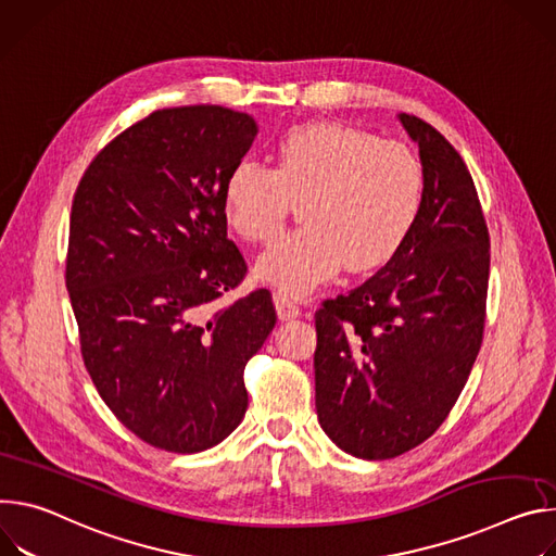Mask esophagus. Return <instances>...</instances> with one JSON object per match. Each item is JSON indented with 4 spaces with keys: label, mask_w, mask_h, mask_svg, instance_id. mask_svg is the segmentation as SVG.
Here are the masks:
<instances>
[{
    "label": "esophagus",
    "mask_w": 556,
    "mask_h": 556,
    "mask_svg": "<svg viewBox=\"0 0 556 556\" xmlns=\"http://www.w3.org/2000/svg\"><path fill=\"white\" fill-rule=\"evenodd\" d=\"M274 304H276V314L280 320H293L300 316V306L285 293V291H276L274 293Z\"/></svg>",
    "instance_id": "34e87169"
}]
</instances>
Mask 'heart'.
I'll return each mask as SVG.
<instances>
[{
  "label": "heart",
  "mask_w": 556,
  "mask_h": 556,
  "mask_svg": "<svg viewBox=\"0 0 556 556\" xmlns=\"http://www.w3.org/2000/svg\"><path fill=\"white\" fill-rule=\"evenodd\" d=\"M424 199L417 154L400 141L342 126L309 123L276 148V169L238 161L227 174V223L247 240H271L291 201L302 227L261 254L256 274L287 295H304L344 267L364 274L389 263L408 240Z\"/></svg>",
  "instance_id": "1"
}]
</instances>
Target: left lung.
Returning a JSON list of instances; mask_svg holds the SVG:
<instances>
[{
	"label": "left lung",
	"mask_w": 556,
	"mask_h": 556,
	"mask_svg": "<svg viewBox=\"0 0 556 556\" xmlns=\"http://www.w3.org/2000/svg\"><path fill=\"white\" fill-rule=\"evenodd\" d=\"M419 148L424 199L402 250L316 314V410L359 459L397 457L457 402L481 346L490 238L472 176L426 121L400 112Z\"/></svg>",
	"instance_id": "8db88e82"
}]
</instances>
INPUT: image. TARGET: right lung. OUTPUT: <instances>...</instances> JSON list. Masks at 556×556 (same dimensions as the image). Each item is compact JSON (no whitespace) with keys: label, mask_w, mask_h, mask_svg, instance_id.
I'll return each mask as SVG.
<instances>
[{"label":"right lung","mask_w":556,"mask_h":556,"mask_svg":"<svg viewBox=\"0 0 556 556\" xmlns=\"http://www.w3.org/2000/svg\"><path fill=\"white\" fill-rule=\"evenodd\" d=\"M258 135L220 105L156 110L86 169L71 214L66 287L88 374L150 446L201 453L242 421L244 364L276 325L267 289L227 306L247 265L223 188Z\"/></svg>","instance_id":"right-lung-1"}]
</instances>
